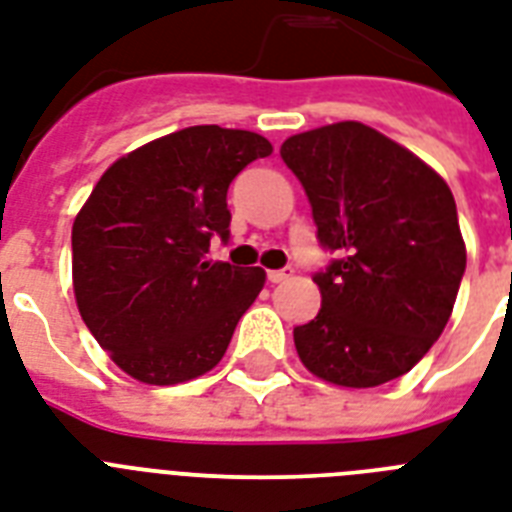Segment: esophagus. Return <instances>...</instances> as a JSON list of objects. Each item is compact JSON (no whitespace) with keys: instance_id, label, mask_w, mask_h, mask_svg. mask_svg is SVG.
Here are the masks:
<instances>
[{"instance_id":"obj_1","label":"esophagus","mask_w":512,"mask_h":512,"mask_svg":"<svg viewBox=\"0 0 512 512\" xmlns=\"http://www.w3.org/2000/svg\"><path fill=\"white\" fill-rule=\"evenodd\" d=\"M295 276V268L292 265H287V268H279V271H268V279L273 281V284H281V281H287Z\"/></svg>"}]
</instances>
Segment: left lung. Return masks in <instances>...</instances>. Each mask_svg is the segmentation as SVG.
Masks as SVG:
<instances>
[{
  "mask_svg": "<svg viewBox=\"0 0 512 512\" xmlns=\"http://www.w3.org/2000/svg\"><path fill=\"white\" fill-rule=\"evenodd\" d=\"M281 159L337 255L313 276L321 311L295 327L297 356L342 388L396 380L441 337L460 292L465 241L449 185L361 122L292 135Z\"/></svg>",
  "mask_w": 512,
  "mask_h": 512,
  "instance_id": "left-lung-1",
  "label": "left lung"
}]
</instances>
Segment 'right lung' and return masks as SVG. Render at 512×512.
Masks as SVG:
<instances>
[{"mask_svg": "<svg viewBox=\"0 0 512 512\" xmlns=\"http://www.w3.org/2000/svg\"><path fill=\"white\" fill-rule=\"evenodd\" d=\"M273 146L217 124L151 140L103 172L71 231L74 295L84 324L119 369L177 385L225 356L263 268L207 260L228 241V185Z\"/></svg>", "mask_w": 512, "mask_h": 512, "instance_id": "1", "label": "right lung"}]
</instances>
